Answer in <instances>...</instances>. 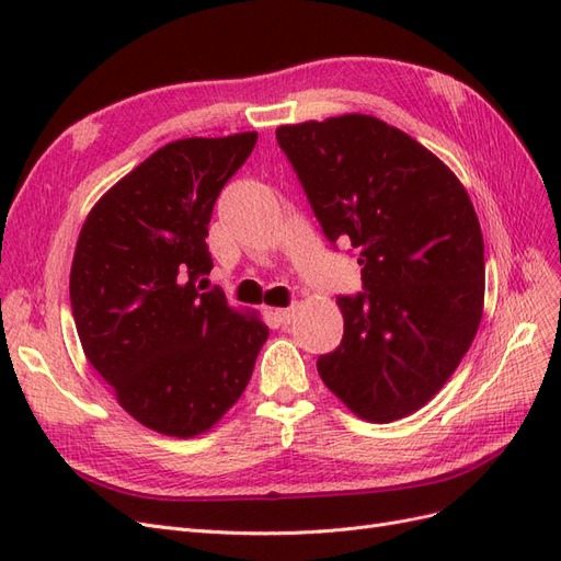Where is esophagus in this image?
Instances as JSON below:
<instances>
[{"mask_svg":"<svg viewBox=\"0 0 561 561\" xmlns=\"http://www.w3.org/2000/svg\"><path fill=\"white\" fill-rule=\"evenodd\" d=\"M293 316H295V309H276L274 311V318L280 322V325H290V320H293Z\"/></svg>","mask_w":561,"mask_h":561,"instance_id":"34e87169","label":"esophagus"}]
</instances>
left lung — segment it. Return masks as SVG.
<instances>
[{
	"label": "left lung",
	"mask_w": 561,
	"mask_h": 561,
	"mask_svg": "<svg viewBox=\"0 0 561 561\" xmlns=\"http://www.w3.org/2000/svg\"><path fill=\"white\" fill-rule=\"evenodd\" d=\"M325 239H344L363 293L339 295L344 336L318 375L360 419L416 412L470 348L484 301L478 215L449 168L375 116L280 126Z\"/></svg>",
	"instance_id": "8db88e82"
}]
</instances>
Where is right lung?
I'll use <instances>...</instances> for the list:
<instances>
[{"label":"right lung","mask_w":561,"mask_h":561,"mask_svg":"<svg viewBox=\"0 0 561 561\" xmlns=\"http://www.w3.org/2000/svg\"><path fill=\"white\" fill-rule=\"evenodd\" d=\"M257 133L161 147L95 203L81 227L70 301L89 363L142 426L194 437L243 396L268 336L257 318L201 293L208 225Z\"/></svg>","instance_id":"obj_1"}]
</instances>
